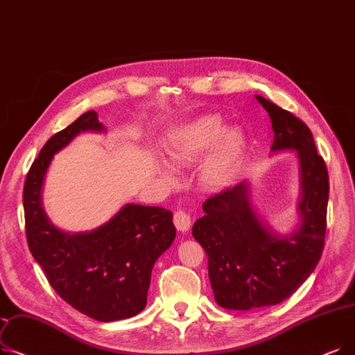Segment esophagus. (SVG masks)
Masks as SVG:
<instances>
[{
  "label": "esophagus",
  "instance_id": "34e87169",
  "mask_svg": "<svg viewBox=\"0 0 355 355\" xmlns=\"http://www.w3.org/2000/svg\"><path fill=\"white\" fill-rule=\"evenodd\" d=\"M174 225H175L177 230H180V232H189V229L191 227L190 214L186 213V211H182V210L175 211V214H174Z\"/></svg>",
  "mask_w": 355,
  "mask_h": 355
}]
</instances>
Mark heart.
Here are the masks:
<instances>
[{
	"mask_svg": "<svg viewBox=\"0 0 355 355\" xmlns=\"http://www.w3.org/2000/svg\"><path fill=\"white\" fill-rule=\"evenodd\" d=\"M198 180L206 189L222 190L232 184L239 173L246 152V135L241 128L225 129L223 120L216 114L200 116L171 132L166 144V157L181 166L203 157ZM159 174L174 181V171L166 162L158 164Z\"/></svg>",
	"mask_w": 355,
	"mask_h": 355,
	"instance_id": "1",
	"label": "heart"
}]
</instances>
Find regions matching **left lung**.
<instances>
[{
    "mask_svg": "<svg viewBox=\"0 0 355 355\" xmlns=\"http://www.w3.org/2000/svg\"><path fill=\"white\" fill-rule=\"evenodd\" d=\"M257 100L271 119V157L296 153L297 223L286 234L272 229L252 205L250 181L206 200L191 232L207 255L214 300L230 311L288 299L316 268L325 241L329 178L313 135L290 112L261 96Z\"/></svg>",
    "mask_w": 355,
    "mask_h": 355,
    "instance_id": "8db88e82",
    "label": "left lung"
}]
</instances>
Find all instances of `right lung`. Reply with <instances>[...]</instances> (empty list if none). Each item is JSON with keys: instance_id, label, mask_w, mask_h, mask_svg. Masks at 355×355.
I'll list each match as a JSON object with an SVG mask.
<instances>
[{"instance_id": "1", "label": "right lung", "mask_w": 355, "mask_h": 355, "mask_svg": "<svg viewBox=\"0 0 355 355\" xmlns=\"http://www.w3.org/2000/svg\"><path fill=\"white\" fill-rule=\"evenodd\" d=\"M87 132L105 133L94 110L52 136L30 168L23 193L26 236L60 297L92 319L113 322L145 309L153 264L173 245L177 230L169 210L133 203L85 232L53 225L42 202L46 174L56 153Z\"/></svg>"}]
</instances>
